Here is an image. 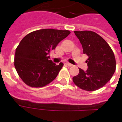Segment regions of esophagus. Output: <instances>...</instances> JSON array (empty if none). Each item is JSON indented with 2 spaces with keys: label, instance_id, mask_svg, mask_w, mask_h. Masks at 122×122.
Returning <instances> with one entry per match:
<instances>
[{
  "label": "esophagus",
  "instance_id": "34e87169",
  "mask_svg": "<svg viewBox=\"0 0 122 122\" xmlns=\"http://www.w3.org/2000/svg\"><path fill=\"white\" fill-rule=\"evenodd\" d=\"M66 65L70 67H71V66H73L72 64H71V63H66Z\"/></svg>",
  "mask_w": 122,
  "mask_h": 122
}]
</instances>
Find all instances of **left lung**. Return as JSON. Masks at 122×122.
<instances>
[{
  "label": "left lung",
  "instance_id": "8db88e82",
  "mask_svg": "<svg viewBox=\"0 0 122 122\" xmlns=\"http://www.w3.org/2000/svg\"><path fill=\"white\" fill-rule=\"evenodd\" d=\"M87 54L88 69L79 68V73L73 77L75 85L82 90L94 91L106 85L116 70V60L112 48L97 33L92 31H74Z\"/></svg>",
  "mask_w": 122,
  "mask_h": 122
}]
</instances>
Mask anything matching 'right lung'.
<instances>
[{"instance_id": "right-lung-1", "label": "right lung", "mask_w": 122, "mask_h": 122, "mask_svg": "<svg viewBox=\"0 0 122 122\" xmlns=\"http://www.w3.org/2000/svg\"><path fill=\"white\" fill-rule=\"evenodd\" d=\"M70 33L69 30L42 29L22 39L16 49L14 65L24 83L31 87H42L56 78L64 65L52 63L49 54Z\"/></svg>"}]
</instances>
